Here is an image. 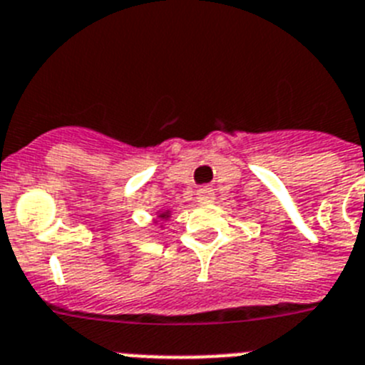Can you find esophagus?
I'll return each instance as SVG.
<instances>
[{"label": "esophagus", "instance_id": "1", "mask_svg": "<svg viewBox=\"0 0 365 365\" xmlns=\"http://www.w3.org/2000/svg\"><path fill=\"white\" fill-rule=\"evenodd\" d=\"M196 198H198V202H211L215 198L213 189L211 187H200L198 192H196Z\"/></svg>", "mask_w": 365, "mask_h": 365}]
</instances>
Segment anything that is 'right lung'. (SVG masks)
<instances>
[{
    "label": "right lung",
    "mask_w": 365,
    "mask_h": 365,
    "mask_svg": "<svg viewBox=\"0 0 365 365\" xmlns=\"http://www.w3.org/2000/svg\"><path fill=\"white\" fill-rule=\"evenodd\" d=\"M163 217H165V215H163Z\"/></svg>",
    "instance_id": "right-lung-1"
}]
</instances>
